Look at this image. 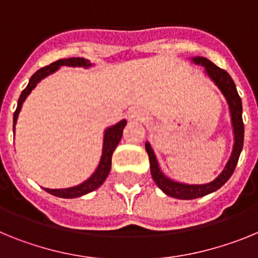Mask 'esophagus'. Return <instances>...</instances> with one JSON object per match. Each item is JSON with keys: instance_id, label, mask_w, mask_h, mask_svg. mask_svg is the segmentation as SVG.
<instances>
[{"instance_id": "esophagus-1", "label": "esophagus", "mask_w": 258, "mask_h": 258, "mask_svg": "<svg viewBox=\"0 0 258 258\" xmlns=\"http://www.w3.org/2000/svg\"><path fill=\"white\" fill-rule=\"evenodd\" d=\"M127 118H129L132 122H142V121H145L146 115L142 109L132 108L131 111L127 112Z\"/></svg>"}]
</instances>
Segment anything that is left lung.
I'll use <instances>...</instances> for the list:
<instances>
[{"label": "left lung", "mask_w": 258, "mask_h": 258, "mask_svg": "<svg viewBox=\"0 0 258 258\" xmlns=\"http://www.w3.org/2000/svg\"><path fill=\"white\" fill-rule=\"evenodd\" d=\"M194 63L197 64H202L203 67H206V74L211 77L216 85L218 86L222 94L226 98L227 103H229L230 113H231V122L232 127H234V138H235V143H234V149H232L231 157H230L229 163L226 164L223 172L218 175L217 178L213 182H209L206 184H184L179 183V182H174L169 179L168 177L163 174L159 165H157L156 157H155L154 151H152L150 143H146V151L149 154L150 159V168H151V175L154 178L155 183L159 186V188L164 191L166 195L175 198V199H197V198L206 197L208 194L213 192V191L218 190L222 187L223 184L229 181L231 174L235 170V166L238 164L239 156L243 150V142H244V124H243V117H241V112H243V107H241V99L238 94L236 86L227 74L226 71L222 68L217 67L213 64L211 60L203 56H197L192 58Z\"/></svg>", "instance_id": "1"}]
</instances>
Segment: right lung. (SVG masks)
<instances>
[{"mask_svg":"<svg viewBox=\"0 0 258 258\" xmlns=\"http://www.w3.org/2000/svg\"><path fill=\"white\" fill-rule=\"evenodd\" d=\"M60 66H71V67H90V63L89 60L84 58H68V59H59V60L54 61L51 64L46 66V67H42L32 75V77L29 79V83L27 85V88L22 92L19 97V101H18V107L14 112V126L13 129H15V124H17L18 115L20 112V108H22L23 102L26 101V98L28 97L29 93L32 92V89L35 88L41 80L44 77L49 76L50 74L55 72ZM126 121L121 120L120 122H117L113 126L108 127L104 133V141H103V152H102L101 161H99V165H98L97 170L94 172V174L90 177L89 179H86L84 183L79 184V186H75V187L70 188H58V190H52V188H44L45 191H47L49 194L54 195V197L58 198H64V199H72V198H79L83 197L85 194L92 192V191L97 190L104 181H106L107 175H108L109 170H111V160H112V154L115 151V149L117 147L118 142L121 141L122 137V131H124Z\"/></svg>","mask_w":258,"mask_h":258,"instance_id":"add662e5","label":"right lung"}]
</instances>
